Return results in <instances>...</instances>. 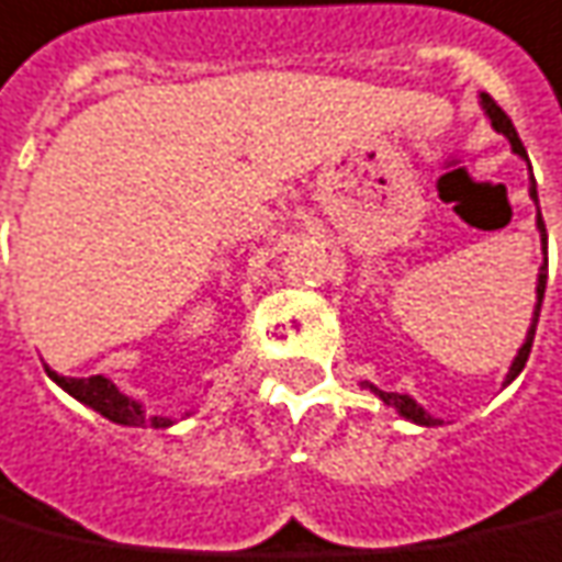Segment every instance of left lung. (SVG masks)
Wrapping results in <instances>:
<instances>
[{
    "instance_id": "obj_1",
    "label": "left lung",
    "mask_w": 562,
    "mask_h": 562,
    "mask_svg": "<svg viewBox=\"0 0 562 562\" xmlns=\"http://www.w3.org/2000/svg\"><path fill=\"white\" fill-rule=\"evenodd\" d=\"M482 110H485V115H488V122H492V127L497 133H503L506 139H509V145H513V151L518 154V157H525L527 160V151L525 145H521V139H518V133H515V124L513 119L506 115V112L494 103L492 94H485L482 91ZM530 199H533L536 205H539V193H536V178L530 176ZM536 228H539V238H542V252H548V232H546V220H542V211H536ZM546 282H548V256L546 261H542V268H539V282H536V310H533V324H530V330H527V339L525 345L518 348V355H515L513 366H509V375H506V384L509 381H515L518 378V372L525 369L527 357H530V348H533V336H536V322H539V310H542V297H546ZM363 386H369L372 393H375L384 405H393V408L402 414L405 419H411V423H417V426H440V419H435L431 414H426V411L419 408L417 402L411 396H402V393H384V390H378L375 384H369L366 381Z\"/></svg>"
}]
</instances>
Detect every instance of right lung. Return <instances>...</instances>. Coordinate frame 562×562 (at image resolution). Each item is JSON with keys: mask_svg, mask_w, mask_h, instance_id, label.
<instances>
[{"mask_svg": "<svg viewBox=\"0 0 562 562\" xmlns=\"http://www.w3.org/2000/svg\"><path fill=\"white\" fill-rule=\"evenodd\" d=\"M47 375L56 381V384L70 393V396L89 405L91 411H98L101 417L119 423V426H139V429H166L172 426L176 419L172 417H160V414H145V408L136 402V398L124 396L119 386L112 384L110 378L103 375H91V378H65L59 372H53L49 366Z\"/></svg>", "mask_w": 562, "mask_h": 562, "instance_id": "right-lung-1", "label": "right lung"}]
</instances>
